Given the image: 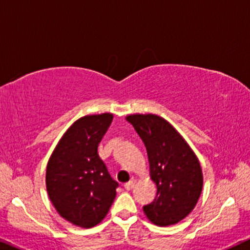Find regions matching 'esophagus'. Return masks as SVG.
Wrapping results in <instances>:
<instances>
[{"label": "esophagus", "mask_w": 250, "mask_h": 250, "mask_svg": "<svg viewBox=\"0 0 250 250\" xmlns=\"http://www.w3.org/2000/svg\"><path fill=\"white\" fill-rule=\"evenodd\" d=\"M135 183H136L135 180H130V181H129L128 183H125V190H131V189L134 188Z\"/></svg>", "instance_id": "esophagus-1"}]
</instances>
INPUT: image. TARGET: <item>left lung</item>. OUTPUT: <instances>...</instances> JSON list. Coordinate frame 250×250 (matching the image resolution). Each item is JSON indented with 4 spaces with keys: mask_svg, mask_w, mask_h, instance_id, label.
Returning a JSON list of instances; mask_svg holds the SVG:
<instances>
[{
    "mask_svg": "<svg viewBox=\"0 0 250 250\" xmlns=\"http://www.w3.org/2000/svg\"><path fill=\"white\" fill-rule=\"evenodd\" d=\"M131 123L146 147L150 178L157 186L152 203L143 207L145 216L158 226H169L194 210L203 189L198 158L181 134L156 114H130Z\"/></svg>",
    "mask_w": 250,
    "mask_h": 250,
    "instance_id": "obj_1",
    "label": "left lung"
}]
</instances>
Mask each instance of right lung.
<instances>
[{"label":"right lung","mask_w":250,"mask_h":250,"mask_svg":"<svg viewBox=\"0 0 250 250\" xmlns=\"http://www.w3.org/2000/svg\"><path fill=\"white\" fill-rule=\"evenodd\" d=\"M112 121L110 113L76 120L47 163L49 200L60 216L75 226L91 229L98 225L114 202L119 185L98 154V145Z\"/></svg>","instance_id":"1"}]
</instances>
